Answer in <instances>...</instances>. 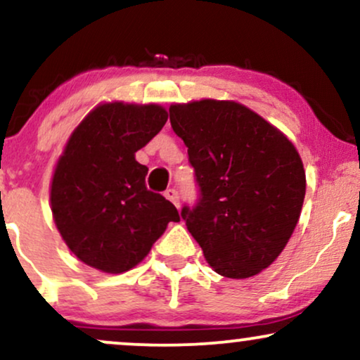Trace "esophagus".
I'll use <instances>...</instances> for the list:
<instances>
[{"instance_id": "34e87169", "label": "esophagus", "mask_w": 360, "mask_h": 360, "mask_svg": "<svg viewBox=\"0 0 360 360\" xmlns=\"http://www.w3.org/2000/svg\"><path fill=\"white\" fill-rule=\"evenodd\" d=\"M164 196H166L169 201L172 202V205H176V206H179V193H177V189H174V188H169L166 193H164Z\"/></svg>"}]
</instances>
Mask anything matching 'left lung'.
Listing matches in <instances>:
<instances>
[{
    "mask_svg": "<svg viewBox=\"0 0 360 360\" xmlns=\"http://www.w3.org/2000/svg\"><path fill=\"white\" fill-rule=\"evenodd\" d=\"M171 127L188 147L199 199L181 216L216 274L248 278L288 243L305 198L295 146L253 110L229 101L176 103Z\"/></svg>",
    "mask_w": 360,
    "mask_h": 360,
    "instance_id": "8db88e82",
    "label": "left lung"
}]
</instances>
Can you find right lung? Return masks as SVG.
I'll return each instance as SVG.
<instances>
[{"label": "right lung", "mask_w": 360, "mask_h": 360, "mask_svg": "<svg viewBox=\"0 0 360 360\" xmlns=\"http://www.w3.org/2000/svg\"><path fill=\"white\" fill-rule=\"evenodd\" d=\"M161 105L103 103L68 139L51 181V213L60 235L85 265L122 274L147 257L179 213L147 189L136 153L164 127Z\"/></svg>", "instance_id": "obj_1"}]
</instances>
